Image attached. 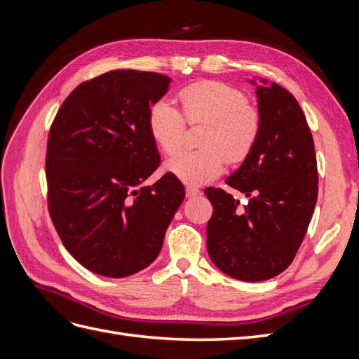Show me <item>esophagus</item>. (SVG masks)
I'll return each instance as SVG.
<instances>
[{
  "mask_svg": "<svg viewBox=\"0 0 359 359\" xmlns=\"http://www.w3.org/2000/svg\"><path fill=\"white\" fill-rule=\"evenodd\" d=\"M199 194H201V190H199V189L187 186V189H186V196H187L189 199L196 198V196H199Z\"/></svg>",
  "mask_w": 359,
  "mask_h": 359,
  "instance_id": "obj_1",
  "label": "esophagus"
}]
</instances>
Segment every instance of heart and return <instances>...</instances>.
Instances as JSON below:
<instances>
[{"label":"heart","mask_w":359,"mask_h":359,"mask_svg":"<svg viewBox=\"0 0 359 359\" xmlns=\"http://www.w3.org/2000/svg\"><path fill=\"white\" fill-rule=\"evenodd\" d=\"M182 113L189 123L206 121L199 144L193 151H181L166 161V170L187 186H202L220 175L226 165L241 163L252 153L260 133V116L247 104V95L232 85L205 81L178 93ZM148 132L154 144L170 156L178 151L186 121L178 107L160 99L149 107Z\"/></svg>","instance_id":"heart-1"}]
</instances>
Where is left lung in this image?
Instances as JSON below:
<instances>
[{
    "label": "left lung",
    "instance_id": "8db88e82",
    "mask_svg": "<svg viewBox=\"0 0 359 359\" xmlns=\"http://www.w3.org/2000/svg\"><path fill=\"white\" fill-rule=\"evenodd\" d=\"M256 85L260 133L252 153L226 184L245 194L240 205L222 189H205L212 203L206 248L232 278L264 281L292 264L318 201L311 132L295 97L266 79Z\"/></svg>",
    "mask_w": 359,
    "mask_h": 359
}]
</instances>
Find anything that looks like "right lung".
Masks as SVG:
<instances>
[{
  "instance_id": "right-lung-1",
  "label": "right lung",
  "mask_w": 359,
  "mask_h": 359,
  "mask_svg": "<svg viewBox=\"0 0 359 359\" xmlns=\"http://www.w3.org/2000/svg\"><path fill=\"white\" fill-rule=\"evenodd\" d=\"M154 72L112 70L72 91L50 127L46 178L53 226L91 273L121 278L149 266L186 196L160 165L148 132L149 107L169 90Z\"/></svg>"
}]
</instances>
